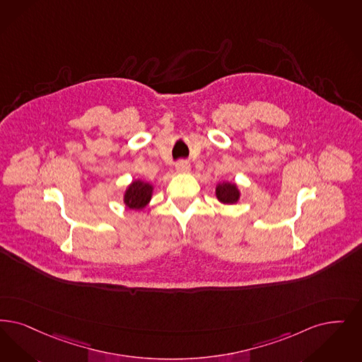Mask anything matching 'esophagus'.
<instances>
[{
  "label": "esophagus",
  "mask_w": 362,
  "mask_h": 362,
  "mask_svg": "<svg viewBox=\"0 0 362 362\" xmlns=\"http://www.w3.org/2000/svg\"><path fill=\"white\" fill-rule=\"evenodd\" d=\"M175 168H176V173H179V174H187L191 170V164L186 160H180L176 163Z\"/></svg>",
  "instance_id": "1"
}]
</instances>
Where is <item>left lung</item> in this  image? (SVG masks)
Instances as JSON below:
<instances>
[{"instance_id": "8db88e82", "label": "left lung", "mask_w": 362, "mask_h": 362, "mask_svg": "<svg viewBox=\"0 0 362 362\" xmlns=\"http://www.w3.org/2000/svg\"><path fill=\"white\" fill-rule=\"evenodd\" d=\"M216 195H217L219 202L233 204V203L238 202V199H240V189L235 183L223 182V183L217 185Z\"/></svg>"}]
</instances>
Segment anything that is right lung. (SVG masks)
<instances>
[{
    "instance_id": "add662e5",
    "label": "right lung",
    "mask_w": 362,
    "mask_h": 362,
    "mask_svg": "<svg viewBox=\"0 0 362 362\" xmlns=\"http://www.w3.org/2000/svg\"><path fill=\"white\" fill-rule=\"evenodd\" d=\"M152 194H153L152 185L143 180H134L130 183L124 194V203L132 210H141L151 201Z\"/></svg>"
}]
</instances>
